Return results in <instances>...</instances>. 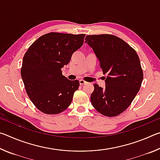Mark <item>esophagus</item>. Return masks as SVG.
I'll use <instances>...</instances> for the list:
<instances>
[{
  "mask_svg": "<svg viewBox=\"0 0 160 160\" xmlns=\"http://www.w3.org/2000/svg\"><path fill=\"white\" fill-rule=\"evenodd\" d=\"M80 84L81 85H85V84H87V82H85V81L83 80H80Z\"/></svg>",
  "mask_w": 160,
  "mask_h": 160,
  "instance_id": "1",
  "label": "esophagus"
}]
</instances>
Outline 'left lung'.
I'll return each instance as SVG.
<instances>
[{"mask_svg":"<svg viewBox=\"0 0 160 160\" xmlns=\"http://www.w3.org/2000/svg\"><path fill=\"white\" fill-rule=\"evenodd\" d=\"M85 42L93 49L104 74H107L104 88L94 85L92 104L104 116H118L130 106L141 86L143 72L138 56L113 35H88Z\"/></svg>","mask_w":160,"mask_h":160,"instance_id":"obj_1","label":"left lung"}]
</instances>
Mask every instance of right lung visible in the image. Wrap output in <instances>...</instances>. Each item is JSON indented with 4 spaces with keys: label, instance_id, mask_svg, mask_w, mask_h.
<instances>
[{
    "label": "right lung",
    "instance_id": "1",
    "mask_svg": "<svg viewBox=\"0 0 160 160\" xmlns=\"http://www.w3.org/2000/svg\"><path fill=\"white\" fill-rule=\"evenodd\" d=\"M85 36L50 32L37 39L25 53L22 79L29 99L42 112L57 114L71 104L80 82L68 79L61 68L82 47Z\"/></svg>",
    "mask_w": 160,
    "mask_h": 160
}]
</instances>
